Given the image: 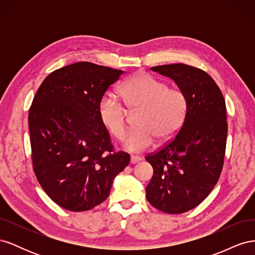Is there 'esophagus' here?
Segmentation results:
<instances>
[{
	"instance_id": "1",
	"label": "esophagus",
	"mask_w": 255,
	"mask_h": 255,
	"mask_svg": "<svg viewBox=\"0 0 255 255\" xmlns=\"http://www.w3.org/2000/svg\"><path fill=\"white\" fill-rule=\"evenodd\" d=\"M141 160V157L138 155H130V164H136Z\"/></svg>"
}]
</instances>
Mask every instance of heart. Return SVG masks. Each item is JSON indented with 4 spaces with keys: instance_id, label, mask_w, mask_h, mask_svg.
Returning a JSON list of instances; mask_svg holds the SVG:
<instances>
[{
    "instance_id": "1",
    "label": "heart",
    "mask_w": 255,
    "mask_h": 255,
    "mask_svg": "<svg viewBox=\"0 0 255 255\" xmlns=\"http://www.w3.org/2000/svg\"><path fill=\"white\" fill-rule=\"evenodd\" d=\"M119 94L128 110L138 111L137 128L123 138L128 151L148 149L155 138L167 141L179 132L186 117L187 99L177 87H168L161 80L145 72H138L123 83ZM98 115L102 126L116 139L126 132L127 112L120 100L106 94L100 100Z\"/></svg>"
}]
</instances>
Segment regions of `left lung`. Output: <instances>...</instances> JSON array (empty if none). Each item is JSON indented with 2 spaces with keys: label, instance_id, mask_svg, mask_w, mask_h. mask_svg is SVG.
I'll return each instance as SVG.
<instances>
[{
  "label": "left lung",
  "instance_id": "1",
  "mask_svg": "<svg viewBox=\"0 0 255 255\" xmlns=\"http://www.w3.org/2000/svg\"><path fill=\"white\" fill-rule=\"evenodd\" d=\"M151 70L175 82L186 96L187 112L172 139L145 156L153 167L146 200L160 212L182 214L201 203L220 177L228 136L226 101L202 69L172 64Z\"/></svg>",
  "mask_w": 255,
  "mask_h": 255
}]
</instances>
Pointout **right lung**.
<instances>
[{
    "label": "right lung",
    "instance_id": "right-lung-1",
    "mask_svg": "<svg viewBox=\"0 0 255 255\" xmlns=\"http://www.w3.org/2000/svg\"><path fill=\"white\" fill-rule=\"evenodd\" d=\"M125 73L88 61L50 73L28 112L32 161L40 186L71 212L89 211L109 198L115 176L129 164L116 152L98 105Z\"/></svg>",
    "mask_w": 255,
    "mask_h": 255
}]
</instances>
